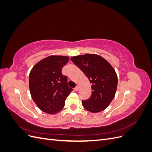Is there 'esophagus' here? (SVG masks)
Wrapping results in <instances>:
<instances>
[{
    "instance_id": "34e87169",
    "label": "esophagus",
    "mask_w": 152,
    "mask_h": 152,
    "mask_svg": "<svg viewBox=\"0 0 152 152\" xmlns=\"http://www.w3.org/2000/svg\"><path fill=\"white\" fill-rule=\"evenodd\" d=\"M74 89H75V91H79V86H77L75 87V88H74Z\"/></svg>"
}]
</instances>
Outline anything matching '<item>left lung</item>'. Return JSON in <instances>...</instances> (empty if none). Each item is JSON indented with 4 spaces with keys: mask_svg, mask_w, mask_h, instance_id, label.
<instances>
[{
    "mask_svg": "<svg viewBox=\"0 0 152 152\" xmlns=\"http://www.w3.org/2000/svg\"><path fill=\"white\" fill-rule=\"evenodd\" d=\"M71 60L88 78L92 84V94L82 100L84 108L92 113H98L107 108L115 94L118 79L112 65L97 54H86L73 56Z\"/></svg>",
    "mask_w": 152,
    "mask_h": 152,
    "instance_id": "1",
    "label": "left lung"
}]
</instances>
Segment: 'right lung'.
<instances>
[{
    "instance_id": "1",
    "label": "right lung",
    "mask_w": 152,
    "mask_h": 152,
    "mask_svg": "<svg viewBox=\"0 0 152 152\" xmlns=\"http://www.w3.org/2000/svg\"><path fill=\"white\" fill-rule=\"evenodd\" d=\"M68 56H50L38 62L29 75L31 98L37 106L49 114H56L65 106L66 97L73 91L67 77L61 73L68 62Z\"/></svg>"
}]
</instances>
